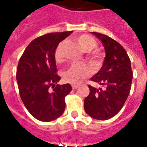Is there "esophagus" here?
<instances>
[{
	"instance_id": "34e87169",
	"label": "esophagus",
	"mask_w": 147,
	"mask_h": 147,
	"mask_svg": "<svg viewBox=\"0 0 147 147\" xmlns=\"http://www.w3.org/2000/svg\"><path fill=\"white\" fill-rule=\"evenodd\" d=\"M78 88V84H72V88L74 90V89H77Z\"/></svg>"
}]
</instances>
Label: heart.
Returning <instances> with one entry per match:
<instances>
[{"instance_id":"1","label":"heart","mask_w":147,"mask_h":147,"mask_svg":"<svg viewBox=\"0 0 147 147\" xmlns=\"http://www.w3.org/2000/svg\"><path fill=\"white\" fill-rule=\"evenodd\" d=\"M78 44L80 45V48L84 51L90 52L97 47V42L92 36L84 34L78 36L77 38ZM63 42H61L55 50L54 57L57 63H62L63 61V56L62 53V48H63ZM88 59L92 63L98 64L101 60V55L98 51H93L89 53ZM90 74V69L88 66L84 63H75L70 65L68 69H66L63 73V78L64 81L70 84H78L88 77Z\"/></svg>"}]
</instances>
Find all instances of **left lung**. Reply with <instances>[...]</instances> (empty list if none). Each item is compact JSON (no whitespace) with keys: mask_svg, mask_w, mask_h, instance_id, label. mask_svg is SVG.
Instances as JSON below:
<instances>
[{"mask_svg":"<svg viewBox=\"0 0 147 147\" xmlns=\"http://www.w3.org/2000/svg\"><path fill=\"white\" fill-rule=\"evenodd\" d=\"M92 33L101 41L106 56L101 69L90 80L98 83L103 88L88 85L90 94L84 99V108L91 118L107 120L119 113L129 94L132 80L131 62L118 42L101 33Z\"/></svg>","mask_w":147,"mask_h":147,"instance_id":"1","label":"left lung"}]
</instances>
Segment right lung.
Masks as SVG:
<instances>
[{
    "label": "right lung",
    "mask_w": 147,
    "mask_h": 147,
    "mask_svg": "<svg viewBox=\"0 0 147 147\" xmlns=\"http://www.w3.org/2000/svg\"><path fill=\"white\" fill-rule=\"evenodd\" d=\"M73 31L54 32L39 36L26 47L18 61L16 74L19 94L25 108L36 119L50 122L65 110V97L72 87L57 84L55 50ZM53 90H50V88Z\"/></svg>",
    "instance_id": "right-lung-1"
}]
</instances>
